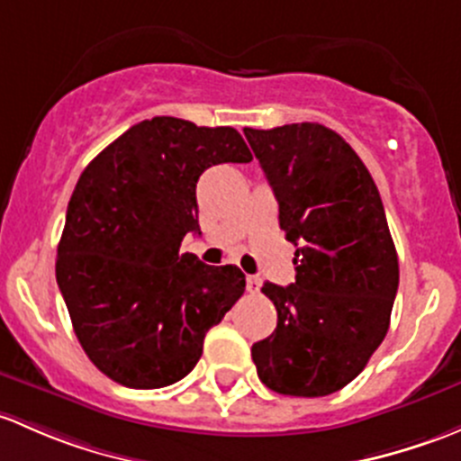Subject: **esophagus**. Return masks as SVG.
I'll list each match as a JSON object with an SVG mask.
<instances>
[{"mask_svg": "<svg viewBox=\"0 0 461 461\" xmlns=\"http://www.w3.org/2000/svg\"><path fill=\"white\" fill-rule=\"evenodd\" d=\"M259 288H262V277H258V275H249V277H246V291L259 293Z\"/></svg>", "mask_w": 461, "mask_h": 461, "instance_id": "1", "label": "esophagus"}]
</instances>
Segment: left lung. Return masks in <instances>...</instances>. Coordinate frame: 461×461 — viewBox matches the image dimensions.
I'll return each instance as SVG.
<instances>
[{
    "mask_svg": "<svg viewBox=\"0 0 461 461\" xmlns=\"http://www.w3.org/2000/svg\"><path fill=\"white\" fill-rule=\"evenodd\" d=\"M244 135L297 246L295 282H266L277 329L250 348L259 379L279 395L324 397L353 382L382 344L400 284L382 197L353 149L321 124Z\"/></svg>",
    "mask_w": 461,
    "mask_h": 461,
    "instance_id": "left-lung-1",
    "label": "left lung"
}]
</instances>
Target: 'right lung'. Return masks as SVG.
<instances>
[{"label":"right lung","instance_id":"add662e5","mask_svg":"<svg viewBox=\"0 0 461 461\" xmlns=\"http://www.w3.org/2000/svg\"><path fill=\"white\" fill-rule=\"evenodd\" d=\"M250 159L235 128L153 117L82 173L55 275L84 353L113 382L161 388L186 377L203 337L244 295L237 266H208L179 246L199 232V175Z\"/></svg>","mask_w":461,"mask_h":461}]
</instances>
